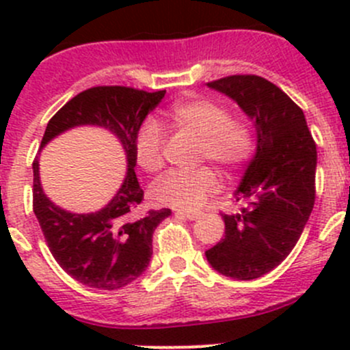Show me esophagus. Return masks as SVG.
<instances>
[{
	"mask_svg": "<svg viewBox=\"0 0 350 350\" xmlns=\"http://www.w3.org/2000/svg\"><path fill=\"white\" fill-rule=\"evenodd\" d=\"M176 217H183V218H186V220H196V218H200V213H198V211H181V210H178V211H176Z\"/></svg>",
	"mask_w": 350,
	"mask_h": 350,
	"instance_id": "1",
	"label": "esophagus"
}]
</instances>
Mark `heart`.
Returning <instances> with one entry per match:
<instances>
[{"instance_id": "obj_1", "label": "heart", "mask_w": 350, "mask_h": 350, "mask_svg": "<svg viewBox=\"0 0 350 350\" xmlns=\"http://www.w3.org/2000/svg\"><path fill=\"white\" fill-rule=\"evenodd\" d=\"M172 129L186 130L198 137L196 162H213L220 171L232 174L241 169L256 150V126L245 116L230 115L220 101L191 98L172 105L165 113ZM165 137L155 120H146L133 140L137 164L146 172H157L164 162ZM217 174L210 167L172 171L150 188L157 204L196 210L218 189Z\"/></svg>"}]
</instances>
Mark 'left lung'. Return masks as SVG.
<instances>
[{"label":"left lung","instance_id":"8db88e82","mask_svg":"<svg viewBox=\"0 0 350 350\" xmlns=\"http://www.w3.org/2000/svg\"><path fill=\"white\" fill-rule=\"evenodd\" d=\"M256 123L257 150L235 191L239 213H221L225 239L208 249L213 269L250 281L280 266L298 242L315 204L317 146L303 109L254 74L208 83Z\"/></svg>","mask_w":350,"mask_h":350}]
</instances>
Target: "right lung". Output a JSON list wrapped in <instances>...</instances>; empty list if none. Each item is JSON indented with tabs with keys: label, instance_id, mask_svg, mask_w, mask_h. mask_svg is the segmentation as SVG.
I'll return each mask as SVG.
<instances>
[{
	"label": "right lung",
	"instance_id": "right-lung-1",
	"mask_svg": "<svg viewBox=\"0 0 350 350\" xmlns=\"http://www.w3.org/2000/svg\"><path fill=\"white\" fill-rule=\"evenodd\" d=\"M165 91L126 86H96L76 94L49 120L40 149L54 137L81 125H96L118 137L126 155L122 188L94 213H70L55 206L40 185L38 157L33 161V213L59 266L79 283L98 289H120L147 269L152 234L171 215L169 208L135 217L144 191L135 176V133Z\"/></svg>",
	"mask_w": 350,
	"mask_h": 350
}]
</instances>
